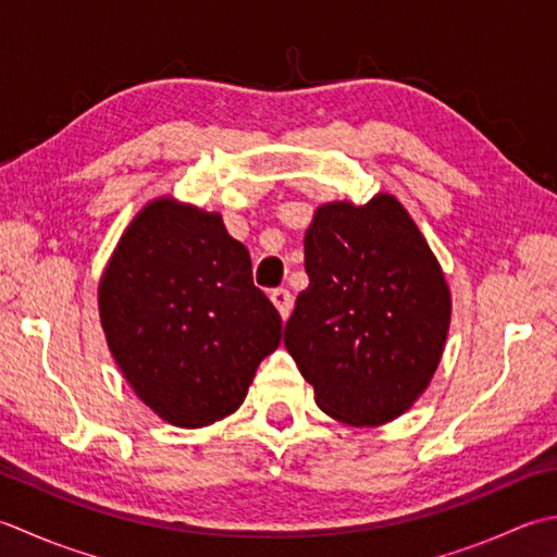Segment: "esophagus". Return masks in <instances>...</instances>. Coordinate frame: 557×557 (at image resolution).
<instances>
[{
	"label": "esophagus",
	"mask_w": 557,
	"mask_h": 557,
	"mask_svg": "<svg viewBox=\"0 0 557 557\" xmlns=\"http://www.w3.org/2000/svg\"><path fill=\"white\" fill-rule=\"evenodd\" d=\"M270 299H272V304H275V307H277L282 319H289L292 307H294V299H292L289 289H282V287H280V289H272V292H270Z\"/></svg>",
	"instance_id": "1"
}]
</instances>
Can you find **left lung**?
I'll use <instances>...</instances> for the list:
<instances>
[{"label":"left lung","instance_id":"1","mask_svg":"<svg viewBox=\"0 0 557 557\" xmlns=\"http://www.w3.org/2000/svg\"><path fill=\"white\" fill-rule=\"evenodd\" d=\"M285 347L315 406L355 428L403 416L437 372L451 321L442 265L394 195L329 202L304 236Z\"/></svg>","mask_w":557,"mask_h":557}]
</instances>
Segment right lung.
I'll return each instance as SVG.
<instances>
[{
  "mask_svg": "<svg viewBox=\"0 0 557 557\" xmlns=\"http://www.w3.org/2000/svg\"><path fill=\"white\" fill-rule=\"evenodd\" d=\"M108 347L137 398L176 428H205L242 406L282 319L253 285L250 256L222 214L151 200L98 285Z\"/></svg>",
  "mask_w": 557,
  "mask_h": 557,
  "instance_id": "add662e5",
  "label": "right lung"
}]
</instances>
